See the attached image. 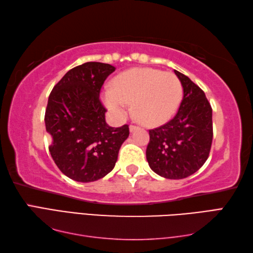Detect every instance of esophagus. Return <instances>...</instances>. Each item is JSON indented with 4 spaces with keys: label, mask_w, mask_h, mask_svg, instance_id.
Wrapping results in <instances>:
<instances>
[{
    "label": "esophagus",
    "mask_w": 253,
    "mask_h": 253,
    "mask_svg": "<svg viewBox=\"0 0 253 253\" xmlns=\"http://www.w3.org/2000/svg\"><path fill=\"white\" fill-rule=\"evenodd\" d=\"M137 128H138V127H137L136 125H130V126H129V130H130V132H132V131H135V130L137 129Z\"/></svg>",
    "instance_id": "1"
}]
</instances>
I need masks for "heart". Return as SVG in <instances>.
<instances>
[{
  "label": "heart",
  "mask_w": 253,
  "mask_h": 253,
  "mask_svg": "<svg viewBox=\"0 0 253 253\" xmlns=\"http://www.w3.org/2000/svg\"><path fill=\"white\" fill-rule=\"evenodd\" d=\"M182 96L180 80L173 73L154 68H132L122 73L102 94L104 105L113 115L123 118L127 104L132 103L137 120L146 126L169 122L179 107Z\"/></svg>",
  "instance_id": "1"
}]
</instances>
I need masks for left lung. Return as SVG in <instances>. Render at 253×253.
Segmentation results:
<instances>
[{
	"label": "left lung",
	"mask_w": 253,
	"mask_h": 253,
	"mask_svg": "<svg viewBox=\"0 0 253 253\" xmlns=\"http://www.w3.org/2000/svg\"><path fill=\"white\" fill-rule=\"evenodd\" d=\"M184 96L173 120L149 130L147 161L169 179H182L206 163L213 139L212 107L200 87L177 71Z\"/></svg>",
	"instance_id": "left-lung-1"
}]
</instances>
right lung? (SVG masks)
<instances>
[{
    "instance_id": "obj_1",
    "label": "right lung",
    "mask_w": 253,
    "mask_h": 253,
    "mask_svg": "<svg viewBox=\"0 0 253 253\" xmlns=\"http://www.w3.org/2000/svg\"><path fill=\"white\" fill-rule=\"evenodd\" d=\"M115 67L88 62L68 71L51 91L45 128L51 157L64 175L80 182L98 180L114 169L129 127H111L100 91Z\"/></svg>"
}]
</instances>
